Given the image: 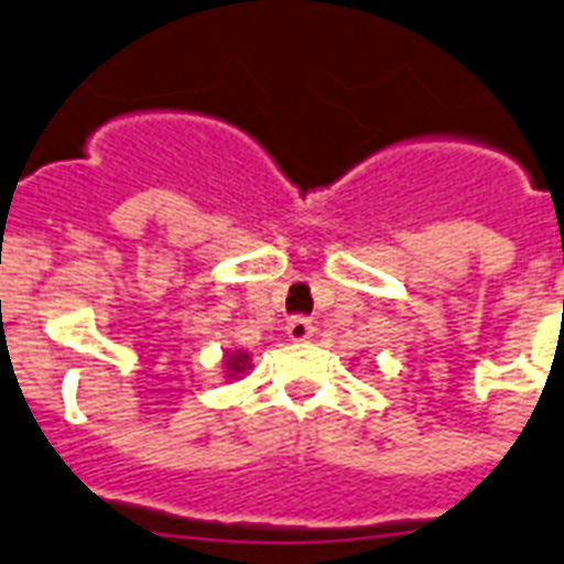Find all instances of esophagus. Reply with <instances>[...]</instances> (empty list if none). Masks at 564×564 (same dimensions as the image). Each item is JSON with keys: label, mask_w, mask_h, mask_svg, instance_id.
I'll return each instance as SVG.
<instances>
[{"label": "esophagus", "mask_w": 564, "mask_h": 564, "mask_svg": "<svg viewBox=\"0 0 564 564\" xmlns=\"http://www.w3.org/2000/svg\"><path fill=\"white\" fill-rule=\"evenodd\" d=\"M285 332H288V337H291V340L303 344V340H308V337L314 335V323H311L308 317H291V319H288Z\"/></svg>", "instance_id": "1"}]
</instances>
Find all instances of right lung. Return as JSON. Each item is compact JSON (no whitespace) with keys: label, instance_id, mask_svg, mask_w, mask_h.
Here are the masks:
<instances>
[{"label":"right lung","instance_id":"add662e5","mask_svg":"<svg viewBox=\"0 0 564 564\" xmlns=\"http://www.w3.org/2000/svg\"><path fill=\"white\" fill-rule=\"evenodd\" d=\"M224 367H227V372L229 376L227 378H236V376H241V372H247V369H250V355L247 352H227L224 355Z\"/></svg>","mask_w":564,"mask_h":564}]
</instances>
